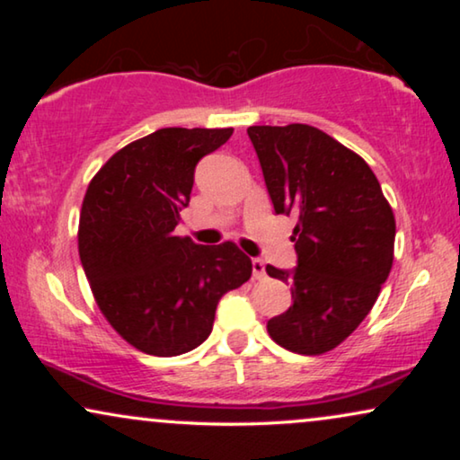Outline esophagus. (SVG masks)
I'll return each mask as SVG.
<instances>
[{
	"mask_svg": "<svg viewBox=\"0 0 460 460\" xmlns=\"http://www.w3.org/2000/svg\"><path fill=\"white\" fill-rule=\"evenodd\" d=\"M251 266H253V279L255 280H261L263 276H266V263L261 260H253L251 261Z\"/></svg>",
	"mask_w": 460,
	"mask_h": 460,
	"instance_id": "34e87169",
	"label": "esophagus"
}]
</instances>
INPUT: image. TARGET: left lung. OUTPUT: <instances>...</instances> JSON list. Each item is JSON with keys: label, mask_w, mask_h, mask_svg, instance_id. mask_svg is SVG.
Here are the masks:
<instances>
[{"label": "left lung", "mask_w": 460, "mask_h": 460, "mask_svg": "<svg viewBox=\"0 0 460 460\" xmlns=\"http://www.w3.org/2000/svg\"><path fill=\"white\" fill-rule=\"evenodd\" d=\"M276 213H293L297 268L266 266L291 282L293 305L268 320L280 348L318 356L373 310L394 263L395 219L381 184L354 150L304 123L247 129Z\"/></svg>", "instance_id": "1"}]
</instances>
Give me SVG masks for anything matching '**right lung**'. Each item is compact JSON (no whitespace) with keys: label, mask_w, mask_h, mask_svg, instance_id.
<instances>
[{"label":"right lung","mask_w":460,"mask_h":460,"mask_svg":"<svg viewBox=\"0 0 460 460\" xmlns=\"http://www.w3.org/2000/svg\"><path fill=\"white\" fill-rule=\"evenodd\" d=\"M232 128H165L128 144L100 167L79 216V257L112 329L150 356L186 354L209 337L216 307L251 279L234 243L205 247L175 236L194 167Z\"/></svg>","instance_id":"1"}]
</instances>
